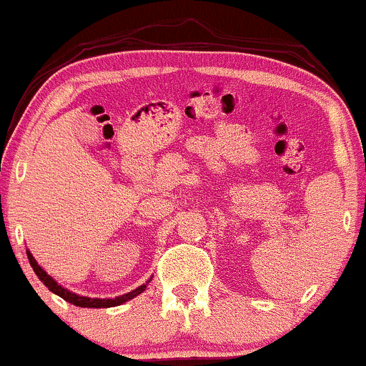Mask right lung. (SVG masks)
<instances>
[{"mask_svg": "<svg viewBox=\"0 0 366 366\" xmlns=\"http://www.w3.org/2000/svg\"><path fill=\"white\" fill-rule=\"evenodd\" d=\"M27 259H29L31 267L34 269V272L38 274V278L45 283V287H48V290L54 292V294L62 297L64 300H67V302L74 304V306H79V307H114V306H119V304L127 302V300L134 299V297H137L139 294H142V292L146 290V285H142V287L135 288V290L130 292V294L116 297V299H90V297H79V295L72 294V292H69V290H66L64 287H60L55 280H51L50 276H48L46 272L38 266V262H36L34 257L31 255L29 250H27Z\"/></svg>", "mask_w": 366, "mask_h": 366, "instance_id": "right-lung-1", "label": "right lung"}]
</instances>
